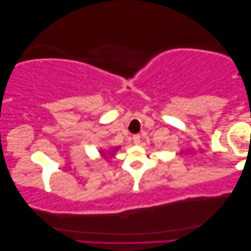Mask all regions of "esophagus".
<instances>
[{"label":"esophagus","mask_w":251,"mask_h":251,"mask_svg":"<svg viewBox=\"0 0 251 251\" xmlns=\"http://www.w3.org/2000/svg\"><path fill=\"white\" fill-rule=\"evenodd\" d=\"M133 141L135 144H138L140 142V135L139 134L133 135Z\"/></svg>","instance_id":"1"}]
</instances>
